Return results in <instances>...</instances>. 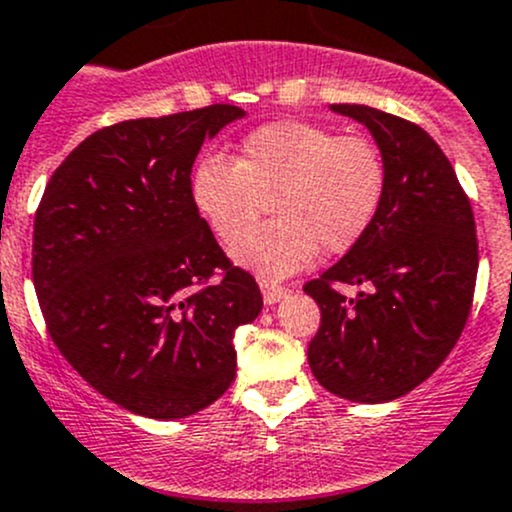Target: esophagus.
Returning a JSON list of instances; mask_svg holds the SVG:
<instances>
[{"label": "esophagus", "mask_w": 512, "mask_h": 512, "mask_svg": "<svg viewBox=\"0 0 512 512\" xmlns=\"http://www.w3.org/2000/svg\"><path fill=\"white\" fill-rule=\"evenodd\" d=\"M260 289H262V297H265V304H277L282 297H287L289 289L285 285H275L270 280H260Z\"/></svg>", "instance_id": "34e87169"}]
</instances>
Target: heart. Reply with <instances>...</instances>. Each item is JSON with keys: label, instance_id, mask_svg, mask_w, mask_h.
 I'll use <instances>...</instances> for the list:
<instances>
[{"label": "heart", "instance_id": "obj_1", "mask_svg": "<svg viewBox=\"0 0 512 512\" xmlns=\"http://www.w3.org/2000/svg\"><path fill=\"white\" fill-rule=\"evenodd\" d=\"M386 193V160L371 138L312 121H272L247 133L240 156L205 153L190 173V200L232 245L264 212L276 218L232 257L262 277H285L324 255L349 252L369 232Z\"/></svg>", "mask_w": 512, "mask_h": 512}]
</instances>
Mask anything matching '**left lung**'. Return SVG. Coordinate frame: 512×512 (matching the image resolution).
<instances>
[{
  "label": "left lung",
  "mask_w": 512,
  "mask_h": 512,
  "mask_svg": "<svg viewBox=\"0 0 512 512\" xmlns=\"http://www.w3.org/2000/svg\"><path fill=\"white\" fill-rule=\"evenodd\" d=\"M332 108L379 143L386 193L369 232L304 285L322 312L307 359L332 394L384 404L416 389L456 347L476 292V220L451 160L421 126L361 103ZM342 284L362 289L347 298Z\"/></svg>",
  "instance_id": "8db88e82"
}]
</instances>
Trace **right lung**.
<instances>
[{
  "label": "right lung",
  "instance_id": "1",
  "mask_svg": "<svg viewBox=\"0 0 512 512\" xmlns=\"http://www.w3.org/2000/svg\"><path fill=\"white\" fill-rule=\"evenodd\" d=\"M245 111L230 103L133 118L91 133L46 183L32 277L64 359L148 418H185L235 379L232 334L262 309L190 200L205 138Z\"/></svg>",
  "mask_w": 512,
  "mask_h": 512
}]
</instances>
